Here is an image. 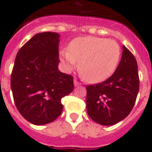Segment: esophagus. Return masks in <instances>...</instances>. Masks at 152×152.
<instances>
[{
  "mask_svg": "<svg viewBox=\"0 0 152 152\" xmlns=\"http://www.w3.org/2000/svg\"><path fill=\"white\" fill-rule=\"evenodd\" d=\"M80 83L78 82L76 80H74V86H80Z\"/></svg>",
  "mask_w": 152,
  "mask_h": 152,
  "instance_id": "esophagus-1",
  "label": "esophagus"
}]
</instances>
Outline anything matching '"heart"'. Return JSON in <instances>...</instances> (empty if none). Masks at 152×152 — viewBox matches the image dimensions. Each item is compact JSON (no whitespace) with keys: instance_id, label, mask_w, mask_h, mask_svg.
Returning <instances> with one entry per match:
<instances>
[{"instance_id":"1","label":"heart","mask_w":152,"mask_h":152,"mask_svg":"<svg viewBox=\"0 0 152 152\" xmlns=\"http://www.w3.org/2000/svg\"><path fill=\"white\" fill-rule=\"evenodd\" d=\"M61 59L67 70L76 68L83 78L91 83H99L112 76L121 58V48L114 40L95 37L76 38L69 50L60 52Z\"/></svg>"}]
</instances>
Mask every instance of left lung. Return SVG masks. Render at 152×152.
Listing matches in <instances>:
<instances>
[{"instance_id": "8db88e82", "label": "left lung", "mask_w": 152, "mask_h": 152, "mask_svg": "<svg viewBox=\"0 0 152 152\" xmlns=\"http://www.w3.org/2000/svg\"><path fill=\"white\" fill-rule=\"evenodd\" d=\"M139 90L137 61L123 45L117 68L103 82L86 86L89 116L102 125H112L130 113Z\"/></svg>"}]
</instances>
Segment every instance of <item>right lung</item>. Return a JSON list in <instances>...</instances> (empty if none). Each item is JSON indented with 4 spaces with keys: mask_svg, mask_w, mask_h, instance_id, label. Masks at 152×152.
I'll list each match as a JSON object with an SVG mask.
<instances>
[{
    "mask_svg": "<svg viewBox=\"0 0 152 152\" xmlns=\"http://www.w3.org/2000/svg\"><path fill=\"white\" fill-rule=\"evenodd\" d=\"M59 35L40 32L18 50L10 87L16 107L30 123L49 124L59 116L61 99L74 89L73 77L58 69Z\"/></svg>",
    "mask_w": 152,
    "mask_h": 152,
    "instance_id": "right-lung-1",
    "label": "right lung"
}]
</instances>
